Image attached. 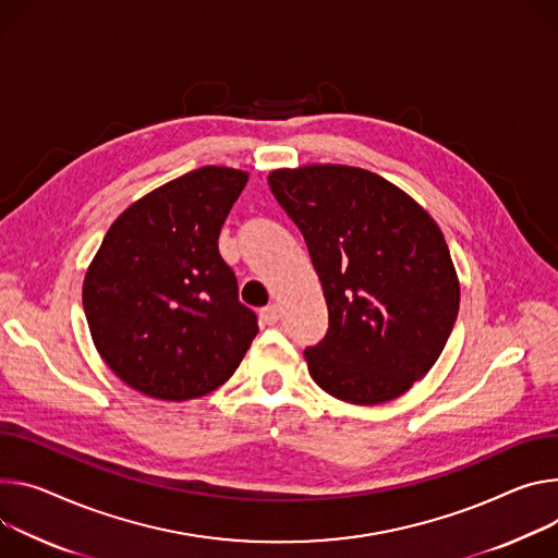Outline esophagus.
Listing matches in <instances>:
<instances>
[{
	"label": "esophagus",
	"instance_id": "obj_1",
	"mask_svg": "<svg viewBox=\"0 0 558 558\" xmlns=\"http://www.w3.org/2000/svg\"><path fill=\"white\" fill-rule=\"evenodd\" d=\"M260 318L267 323V325H276L280 320V310L276 302H271V305H267L263 312H260Z\"/></svg>",
	"mask_w": 558,
	"mask_h": 558
}]
</instances>
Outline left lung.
<instances>
[{
    "label": "left lung",
    "mask_w": 558,
    "mask_h": 558,
    "mask_svg": "<svg viewBox=\"0 0 558 558\" xmlns=\"http://www.w3.org/2000/svg\"><path fill=\"white\" fill-rule=\"evenodd\" d=\"M307 242L329 329L305 349L320 389L353 404L398 398L438 361L461 287L442 231L385 178L342 165L269 173Z\"/></svg>",
    "instance_id": "8db88e82"
}]
</instances>
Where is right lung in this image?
<instances>
[{
	"instance_id": "obj_1",
	"label": "right lung",
	"mask_w": 558,
	"mask_h": 558,
	"mask_svg": "<svg viewBox=\"0 0 558 558\" xmlns=\"http://www.w3.org/2000/svg\"><path fill=\"white\" fill-rule=\"evenodd\" d=\"M248 173L202 167L146 193L111 225L86 271L99 356L135 391L191 400L231 378L258 333L218 251Z\"/></svg>"
}]
</instances>
